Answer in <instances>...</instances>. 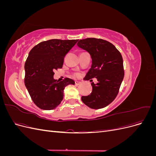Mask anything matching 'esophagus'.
Segmentation results:
<instances>
[{
  "mask_svg": "<svg viewBox=\"0 0 156 156\" xmlns=\"http://www.w3.org/2000/svg\"><path fill=\"white\" fill-rule=\"evenodd\" d=\"M75 84H76V85H79V84H81V82H80V81H75Z\"/></svg>",
  "mask_w": 156,
  "mask_h": 156,
  "instance_id": "esophagus-1",
  "label": "esophagus"
}]
</instances>
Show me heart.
I'll use <instances>...</instances> for the list:
<instances>
[{"label": "heart", "mask_w": 156, "mask_h": 156, "mask_svg": "<svg viewBox=\"0 0 156 156\" xmlns=\"http://www.w3.org/2000/svg\"><path fill=\"white\" fill-rule=\"evenodd\" d=\"M75 76H78V74H75Z\"/></svg>", "instance_id": "heart-1"}]
</instances>
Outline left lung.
<instances>
[{"mask_svg": "<svg viewBox=\"0 0 156 156\" xmlns=\"http://www.w3.org/2000/svg\"><path fill=\"white\" fill-rule=\"evenodd\" d=\"M77 46L86 50L92 58L91 68L86 81L96 78L98 83H92V91L87 96H82L83 102L91 108L105 107L115 100L123 81L124 71L122 56L114 45L102 39L94 37L81 40Z\"/></svg>", "mask_w": 156, "mask_h": 156, "instance_id": "8db88e82", "label": "left lung"}]
</instances>
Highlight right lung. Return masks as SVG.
<instances>
[{
    "label": "right lung",
    "mask_w": 156,
    "mask_h": 156,
    "mask_svg": "<svg viewBox=\"0 0 156 156\" xmlns=\"http://www.w3.org/2000/svg\"><path fill=\"white\" fill-rule=\"evenodd\" d=\"M78 40H49L40 42L29 52L25 64V84L37 107L52 110L64 98V90L73 80L65 78L58 81L53 78L54 71L62 68L64 58Z\"/></svg>",
    "instance_id": "obj_1"
}]
</instances>
